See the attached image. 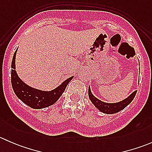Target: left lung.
Returning a JSON list of instances; mask_svg holds the SVG:
<instances>
[{
  "label": "left lung",
  "mask_w": 152,
  "mask_h": 152,
  "mask_svg": "<svg viewBox=\"0 0 152 152\" xmlns=\"http://www.w3.org/2000/svg\"><path fill=\"white\" fill-rule=\"evenodd\" d=\"M136 93H137V90L133 92L126 99H124L121 102H117V103H106V102H102L99 99L95 97L93 93H91V90H90V87L88 89V96L92 103L94 104L98 110H99V111L105 113V114H114V113L120 112L121 110L125 108L126 106H128L132 102Z\"/></svg>",
  "instance_id": "left-lung-1"
}]
</instances>
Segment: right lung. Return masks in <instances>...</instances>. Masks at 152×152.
I'll use <instances>...</instances> for the list:
<instances>
[{"instance_id": "obj_1", "label": "right lung", "mask_w": 152, "mask_h": 152, "mask_svg": "<svg viewBox=\"0 0 152 152\" xmlns=\"http://www.w3.org/2000/svg\"><path fill=\"white\" fill-rule=\"evenodd\" d=\"M16 51L14 53L12 62L11 82L15 95L24 104L33 109H42L53 104L57 102L65 91L67 85L72 80L73 76L64 81L60 85L50 91H42L33 88L24 83L19 78L15 70V57Z\"/></svg>"}]
</instances>
